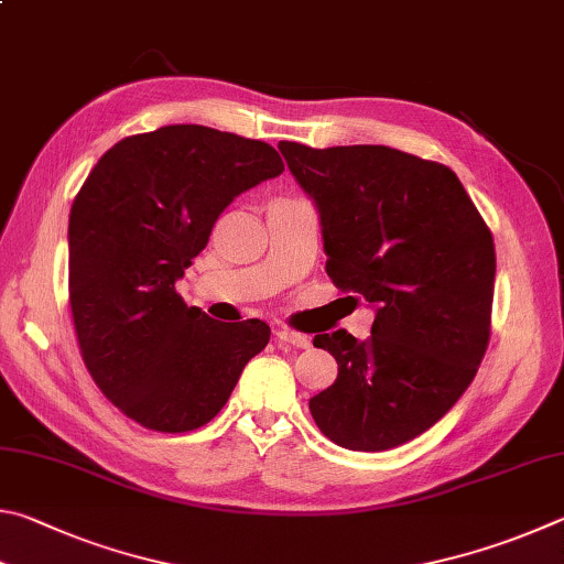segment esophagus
Returning <instances> with one entry per match:
<instances>
[{
	"mask_svg": "<svg viewBox=\"0 0 564 564\" xmlns=\"http://www.w3.org/2000/svg\"><path fill=\"white\" fill-rule=\"evenodd\" d=\"M274 337H276V341L288 344V347H294V349H310V339L304 337V334L292 332V329H288V327H276V329H274Z\"/></svg>",
	"mask_w": 564,
	"mask_h": 564,
	"instance_id": "1",
	"label": "esophagus"
}]
</instances>
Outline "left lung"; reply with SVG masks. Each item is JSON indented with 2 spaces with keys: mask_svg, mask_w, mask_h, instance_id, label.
<instances>
[{
  "mask_svg": "<svg viewBox=\"0 0 564 564\" xmlns=\"http://www.w3.org/2000/svg\"><path fill=\"white\" fill-rule=\"evenodd\" d=\"M280 153L317 207L332 282L377 312L369 339L314 337L339 373L310 399L312 419L341 448H397L476 377L490 339L492 235L441 163L389 145L280 141Z\"/></svg>",
  "mask_w": 564,
  "mask_h": 564,
  "instance_id": "left-lung-1",
  "label": "left lung"
}]
</instances>
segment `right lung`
Here are the masks:
<instances>
[{
  "instance_id": "right-lung-1",
  "label": "right lung",
  "mask_w": 564,
  "mask_h": 564,
  "mask_svg": "<svg viewBox=\"0 0 564 564\" xmlns=\"http://www.w3.org/2000/svg\"><path fill=\"white\" fill-rule=\"evenodd\" d=\"M282 171L270 143L175 123L123 138L88 173L68 215V302L86 369L128 419L205 426L267 347L264 322H215L175 282L225 207Z\"/></svg>"
}]
</instances>
